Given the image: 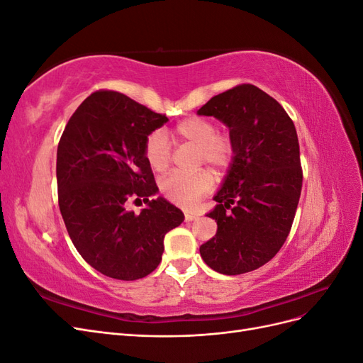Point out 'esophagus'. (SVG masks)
I'll return each mask as SVG.
<instances>
[{"label":"esophagus","mask_w":363,"mask_h":363,"mask_svg":"<svg viewBox=\"0 0 363 363\" xmlns=\"http://www.w3.org/2000/svg\"><path fill=\"white\" fill-rule=\"evenodd\" d=\"M195 218H196V216H195L194 213H191V212H186V213H184V221H186V223H189V221H194V219H195Z\"/></svg>","instance_id":"1"}]
</instances>
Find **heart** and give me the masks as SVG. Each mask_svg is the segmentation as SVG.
<instances>
[{"mask_svg": "<svg viewBox=\"0 0 363 363\" xmlns=\"http://www.w3.org/2000/svg\"><path fill=\"white\" fill-rule=\"evenodd\" d=\"M175 135L196 145L200 160H206L218 169L227 168L235 156V142L227 133H218L213 121L194 116L175 125ZM145 159L155 171H164L171 162V145L163 130H155L145 139ZM213 188V175L200 169L195 172L175 171L160 183V191L175 204L189 207L201 195Z\"/></svg>", "mask_w": 363, "mask_h": 363, "instance_id": "heart-1", "label": "heart"}]
</instances>
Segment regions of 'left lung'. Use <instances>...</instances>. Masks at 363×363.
I'll return each instance as SVG.
<instances>
[{"label": "left lung", "mask_w": 363, "mask_h": 363, "mask_svg": "<svg viewBox=\"0 0 363 363\" xmlns=\"http://www.w3.org/2000/svg\"><path fill=\"white\" fill-rule=\"evenodd\" d=\"M199 115L228 127L235 156L207 213L216 235L200 247L213 271L238 276L265 265L286 240L298 206L303 171L296 130L284 108L252 84L211 98Z\"/></svg>", "instance_id": "1"}]
</instances>
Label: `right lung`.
<instances>
[{
    "label": "right lung",
    "mask_w": 363,
    "mask_h": 363,
    "mask_svg": "<svg viewBox=\"0 0 363 363\" xmlns=\"http://www.w3.org/2000/svg\"><path fill=\"white\" fill-rule=\"evenodd\" d=\"M168 118L124 94H91L69 118L57 147L59 207L68 235L92 268L138 280L162 260L163 239L184 215L157 194L145 139ZM130 198L147 204L128 211Z\"/></svg>",
    "instance_id": "add662e5"
}]
</instances>
